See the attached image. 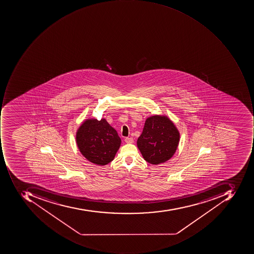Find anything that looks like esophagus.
Returning a JSON list of instances; mask_svg holds the SVG:
<instances>
[{
	"label": "esophagus",
	"instance_id": "34e87169",
	"mask_svg": "<svg viewBox=\"0 0 254 254\" xmlns=\"http://www.w3.org/2000/svg\"><path fill=\"white\" fill-rule=\"evenodd\" d=\"M125 142L127 143H133V139L132 137H126L125 139Z\"/></svg>",
	"mask_w": 254,
	"mask_h": 254
}]
</instances>
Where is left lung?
Returning <instances> with one entry per match:
<instances>
[{"mask_svg": "<svg viewBox=\"0 0 254 254\" xmlns=\"http://www.w3.org/2000/svg\"><path fill=\"white\" fill-rule=\"evenodd\" d=\"M179 142V133L174 124L165 116L146 119L137 146L143 159L149 163H165L174 155Z\"/></svg>", "mask_w": 254, "mask_h": 254, "instance_id": "1", "label": "left lung"}]
</instances>
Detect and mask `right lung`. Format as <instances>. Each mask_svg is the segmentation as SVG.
Segmentation results:
<instances>
[{"instance_id":"right-lung-1","label":"right lung","mask_w":254,"mask_h":254,"mask_svg":"<svg viewBox=\"0 0 254 254\" xmlns=\"http://www.w3.org/2000/svg\"><path fill=\"white\" fill-rule=\"evenodd\" d=\"M76 143L81 154L98 166L113 160L121 146V138L106 120L89 119L78 128Z\"/></svg>"}]
</instances>
